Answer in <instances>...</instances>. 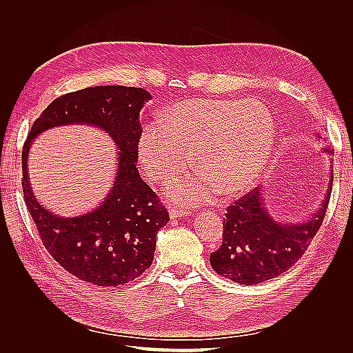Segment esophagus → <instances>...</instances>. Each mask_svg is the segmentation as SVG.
Wrapping results in <instances>:
<instances>
[{
    "label": "esophagus",
    "mask_w": 353,
    "mask_h": 353,
    "mask_svg": "<svg viewBox=\"0 0 353 353\" xmlns=\"http://www.w3.org/2000/svg\"><path fill=\"white\" fill-rule=\"evenodd\" d=\"M169 215L170 218H187L190 215L188 210L184 209H176V208H170L169 209Z\"/></svg>",
    "instance_id": "esophagus-1"
}]
</instances>
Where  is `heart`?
Instances as JSON below:
<instances>
[{
  "label": "heart",
  "instance_id": "1",
  "mask_svg": "<svg viewBox=\"0 0 353 353\" xmlns=\"http://www.w3.org/2000/svg\"><path fill=\"white\" fill-rule=\"evenodd\" d=\"M274 117L258 100L193 99L175 104L159 125L140 140L144 169L153 179L169 183L187 165L197 172L174 187L185 205H200L222 194L234 196L252 187L268 162L274 144Z\"/></svg>",
  "mask_w": 353,
  "mask_h": 353
}]
</instances>
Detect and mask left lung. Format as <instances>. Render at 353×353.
<instances>
[{
	"label": "left lung",
	"instance_id": "8db88e82",
	"mask_svg": "<svg viewBox=\"0 0 353 353\" xmlns=\"http://www.w3.org/2000/svg\"><path fill=\"white\" fill-rule=\"evenodd\" d=\"M325 152L334 154L331 148ZM331 187L333 183L315 215L294 223L272 219L263 208L259 187L240 197L225 213L222 244L210 254L212 268L225 279L248 285L275 279L290 270L323 225Z\"/></svg>",
	"mask_w": 353,
	"mask_h": 353
}]
</instances>
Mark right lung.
Returning a JSON list of instances; mask_svg holds the SVG:
<instances>
[{"instance_id": "obj_1", "label": "right lung", "mask_w": 353, "mask_h": 353, "mask_svg": "<svg viewBox=\"0 0 353 353\" xmlns=\"http://www.w3.org/2000/svg\"><path fill=\"white\" fill-rule=\"evenodd\" d=\"M148 100V91L122 85L65 94L41 113L23 145V197L42 244L68 272L95 285H121L150 268L157 231L169 221L163 203L137 169L143 132L140 112ZM70 123L94 124L108 132L120 150V165L111 193L97 210L82 217L61 219L42 208L31 193L27 154L41 132Z\"/></svg>"}]
</instances>
